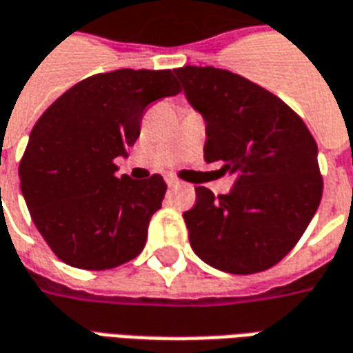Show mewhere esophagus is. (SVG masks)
I'll list each match as a JSON object with an SVG mask.
<instances>
[{
	"mask_svg": "<svg viewBox=\"0 0 353 353\" xmlns=\"http://www.w3.org/2000/svg\"><path fill=\"white\" fill-rule=\"evenodd\" d=\"M166 183H168V187H176V185H179V181H177L176 177L168 176L166 177Z\"/></svg>",
	"mask_w": 353,
	"mask_h": 353,
	"instance_id": "esophagus-1",
	"label": "esophagus"
}]
</instances>
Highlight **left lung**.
<instances>
[{"label":"left lung","instance_id":"1","mask_svg":"<svg viewBox=\"0 0 353 353\" xmlns=\"http://www.w3.org/2000/svg\"><path fill=\"white\" fill-rule=\"evenodd\" d=\"M174 72L206 120L204 160L235 176L228 194L196 187L183 212L194 254L212 268L250 275L287 256L321 202L317 143L285 101L239 74L214 66Z\"/></svg>","mask_w":353,"mask_h":353}]
</instances>
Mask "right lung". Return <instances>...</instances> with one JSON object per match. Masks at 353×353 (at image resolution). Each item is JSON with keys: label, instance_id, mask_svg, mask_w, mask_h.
Wrapping results in <instances>:
<instances>
[{"label": "right lung", "instance_id": "right-lung-1", "mask_svg": "<svg viewBox=\"0 0 353 353\" xmlns=\"http://www.w3.org/2000/svg\"><path fill=\"white\" fill-rule=\"evenodd\" d=\"M172 70L118 68L65 91L39 117L19 164L32 221L59 260L103 271L139 256L168 185L117 177L154 101L177 95Z\"/></svg>", "mask_w": 353, "mask_h": 353}]
</instances>
